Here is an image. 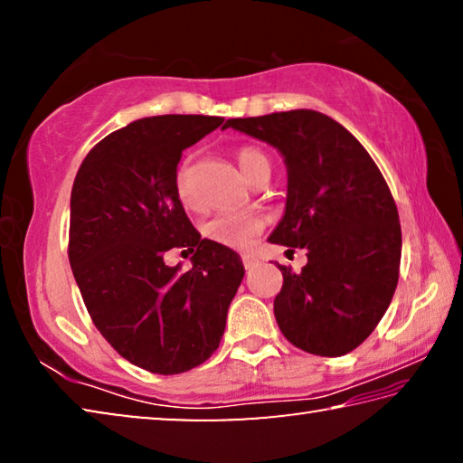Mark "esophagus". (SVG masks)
I'll list each match as a JSON object with an SVG mask.
<instances>
[{
	"mask_svg": "<svg viewBox=\"0 0 463 463\" xmlns=\"http://www.w3.org/2000/svg\"><path fill=\"white\" fill-rule=\"evenodd\" d=\"M242 265H245V269H253V268H257V265H260V260H257V257H253V255H245L242 257Z\"/></svg>",
	"mask_w": 463,
	"mask_h": 463,
	"instance_id": "obj_1",
	"label": "esophagus"
}]
</instances>
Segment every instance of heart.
Returning a JSON list of instances; mask_svg holds the SVG:
<instances>
[{
  "label": "heart",
  "instance_id": "1",
  "mask_svg": "<svg viewBox=\"0 0 463 463\" xmlns=\"http://www.w3.org/2000/svg\"><path fill=\"white\" fill-rule=\"evenodd\" d=\"M237 161H239L241 171L247 177L253 175V171L260 165H263V163H269L268 156L253 146L241 148L237 153ZM174 185H175V194L179 202H182L185 208H195L194 177H192L190 163L187 161L179 163V167L175 169ZM263 226H265V218L260 213H221L203 222L202 232L203 237L216 242V245L242 250L253 245L255 239L261 234Z\"/></svg>",
  "mask_w": 463,
  "mask_h": 463
}]
</instances>
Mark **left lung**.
Instances as JSON below:
<instances>
[{
    "label": "left lung",
    "instance_id": "8db88e82",
    "mask_svg": "<svg viewBox=\"0 0 463 463\" xmlns=\"http://www.w3.org/2000/svg\"><path fill=\"white\" fill-rule=\"evenodd\" d=\"M222 128L276 146L288 167L286 214L269 241L307 249L308 263L300 273L278 265L279 331L312 355L349 354L378 326L401 271L402 232L386 179L347 128L315 109L231 118Z\"/></svg>",
    "mask_w": 463,
    "mask_h": 463
}]
</instances>
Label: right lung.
I'll return each instance as SVG.
<instances>
[{
  "instance_id": "add662e5",
  "label": "right lung",
  "mask_w": 463,
  "mask_h": 463,
  "mask_svg": "<svg viewBox=\"0 0 463 463\" xmlns=\"http://www.w3.org/2000/svg\"><path fill=\"white\" fill-rule=\"evenodd\" d=\"M221 116L140 118L91 148L71 190L69 263L93 325L151 373H184L221 345L226 312L245 276L232 249L202 239L174 185L184 148ZM169 248L193 269H169Z\"/></svg>"
}]
</instances>
